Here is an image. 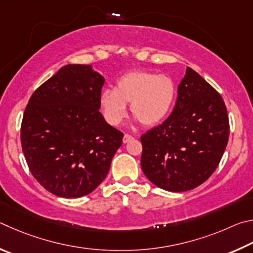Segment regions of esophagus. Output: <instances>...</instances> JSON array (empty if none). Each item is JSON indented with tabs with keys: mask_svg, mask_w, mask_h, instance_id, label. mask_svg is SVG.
<instances>
[{
	"mask_svg": "<svg viewBox=\"0 0 253 253\" xmlns=\"http://www.w3.org/2000/svg\"><path fill=\"white\" fill-rule=\"evenodd\" d=\"M132 139H133V136L130 135V134H127V133H126V134H124V136H123V143H127V142H129V141H131Z\"/></svg>",
	"mask_w": 253,
	"mask_h": 253,
	"instance_id": "obj_1",
	"label": "esophagus"
}]
</instances>
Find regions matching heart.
Wrapping results in <instances>:
<instances>
[{
  "instance_id": "heart-1",
  "label": "heart",
  "mask_w": 253,
  "mask_h": 253,
  "mask_svg": "<svg viewBox=\"0 0 253 253\" xmlns=\"http://www.w3.org/2000/svg\"><path fill=\"white\" fill-rule=\"evenodd\" d=\"M176 86L171 77L149 71H133L122 75L115 88L101 92L100 106L111 126H119L126 117V103L136 120L152 126L162 122L175 102Z\"/></svg>"
}]
</instances>
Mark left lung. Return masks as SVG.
<instances>
[{"label":"left lung","instance_id":"8db88e82","mask_svg":"<svg viewBox=\"0 0 253 253\" xmlns=\"http://www.w3.org/2000/svg\"><path fill=\"white\" fill-rule=\"evenodd\" d=\"M221 95L191 68L165 122L141 136V168L153 184L171 192L199 187L219 166L229 140Z\"/></svg>","mask_w":253,"mask_h":253}]
</instances>
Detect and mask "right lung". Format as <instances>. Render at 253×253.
<instances>
[{
  "label": "right lung",
  "mask_w": 253,
  "mask_h": 253,
  "mask_svg": "<svg viewBox=\"0 0 253 253\" xmlns=\"http://www.w3.org/2000/svg\"><path fill=\"white\" fill-rule=\"evenodd\" d=\"M104 78L69 64L39 86L26 105L21 143L31 173L62 198L91 193L105 179L123 133L99 111Z\"/></svg>",
  "instance_id": "obj_1"
}]
</instances>
